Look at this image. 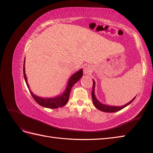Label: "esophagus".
Segmentation results:
<instances>
[{
	"label": "esophagus",
	"mask_w": 153,
	"mask_h": 153,
	"mask_svg": "<svg viewBox=\"0 0 153 153\" xmlns=\"http://www.w3.org/2000/svg\"><path fill=\"white\" fill-rule=\"evenodd\" d=\"M83 71H84V73H85V74L88 75V74H90L91 72L92 68L90 65H86L84 67Z\"/></svg>",
	"instance_id": "esophagus-1"
}]
</instances>
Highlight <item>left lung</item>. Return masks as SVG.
Instances as JSON below:
<instances>
[{"label": "left lung", "instance_id": "left-lung-1", "mask_svg": "<svg viewBox=\"0 0 153 153\" xmlns=\"http://www.w3.org/2000/svg\"><path fill=\"white\" fill-rule=\"evenodd\" d=\"M93 90H92V92H91V96H92V100H93V103L94 104L95 107L98 109V110H100L101 111L103 112H117L119 111L121 109H123V108H125V107H126L127 105H128L129 104L134 101L135 100V98H133V99L129 102L128 103H127L126 104L122 105V106H112V105H105L103 104V103H102L100 102H99L98 100V99L97 98L95 95V81L93 79Z\"/></svg>", "mask_w": 153, "mask_h": 153}]
</instances>
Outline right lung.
<instances>
[{
    "instance_id": "obj_1",
    "label": "right lung",
    "mask_w": 153,
    "mask_h": 153,
    "mask_svg": "<svg viewBox=\"0 0 153 153\" xmlns=\"http://www.w3.org/2000/svg\"><path fill=\"white\" fill-rule=\"evenodd\" d=\"M23 76L25 78V81L26 82L27 86L28 88L29 91L30 92L31 95L39 105H40L44 107L50 108V109H57L58 107H62L66 105V103L68 100V98H69L70 93L72 86L74 85V84L79 80L82 76V69H80L79 71H78L77 72L74 74L70 77L69 80L68 81L66 89L62 94L53 98H43L38 97L36 96V95H34L30 91V87H29L27 82V77L25 74V61L23 64Z\"/></svg>"
}]
</instances>
